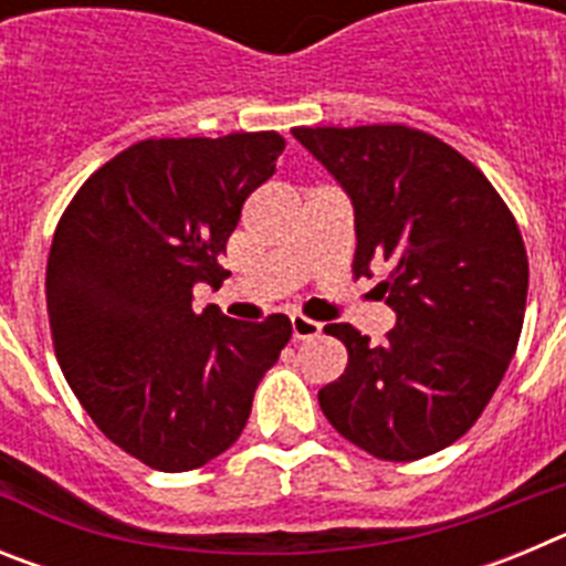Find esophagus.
<instances>
[{"instance_id":"esophagus-1","label":"esophagus","mask_w":566,"mask_h":566,"mask_svg":"<svg viewBox=\"0 0 566 566\" xmlns=\"http://www.w3.org/2000/svg\"><path fill=\"white\" fill-rule=\"evenodd\" d=\"M319 328H323V323H317V319H308V317H303V314H292V334H294V339L317 337Z\"/></svg>"}]
</instances>
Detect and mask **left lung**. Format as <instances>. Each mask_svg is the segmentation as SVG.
<instances>
[{"label": "left lung", "instance_id": "1", "mask_svg": "<svg viewBox=\"0 0 566 566\" xmlns=\"http://www.w3.org/2000/svg\"><path fill=\"white\" fill-rule=\"evenodd\" d=\"M354 203V277L382 269L397 312L385 343L352 323L326 334L348 348L319 408L382 462L442 451L476 424L516 354L527 252L502 195L451 144L405 124L294 127Z\"/></svg>", "mask_w": 566, "mask_h": 566}]
</instances>
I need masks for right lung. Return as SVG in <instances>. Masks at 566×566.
Listing matches in <instances>:
<instances>
[{
    "mask_svg": "<svg viewBox=\"0 0 566 566\" xmlns=\"http://www.w3.org/2000/svg\"><path fill=\"white\" fill-rule=\"evenodd\" d=\"M286 138H147L90 175L50 243L48 317L64 379L98 431L147 468L184 473L238 442L260 377L292 337L286 314L238 323L192 308L249 195Z\"/></svg>",
    "mask_w": 566,
    "mask_h": 566,
    "instance_id": "add662e5",
    "label": "right lung"
}]
</instances>
